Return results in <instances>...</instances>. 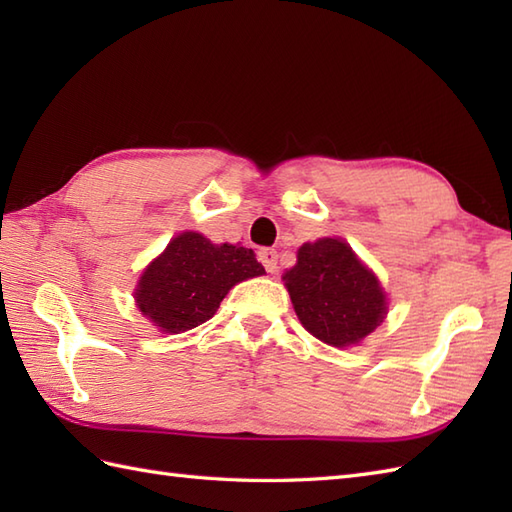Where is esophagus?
Returning <instances> with one entry per match:
<instances>
[{
  "label": "esophagus",
  "mask_w": 512,
  "mask_h": 512,
  "mask_svg": "<svg viewBox=\"0 0 512 512\" xmlns=\"http://www.w3.org/2000/svg\"><path fill=\"white\" fill-rule=\"evenodd\" d=\"M257 257H259V262L264 264V268L268 270L270 275L277 273V250L275 248H262L257 253Z\"/></svg>",
  "instance_id": "esophagus-1"
}]
</instances>
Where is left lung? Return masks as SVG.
Here are the masks:
<instances>
[{
    "label": "left lung",
    "mask_w": 512,
    "mask_h": 512,
    "mask_svg": "<svg viewBox=\"0 0 512 512\" xmlns=\"http://www.w3.org/2000/svg\"><path fill=\"white\" fill-rule=\"evenodd\" d=\"M284 281L303 328L334 347L361 343L387 314L378 277L343 239L303 244Z\"/></svg>",
    "instance_id": "left-lung-1"
}]
</instances>
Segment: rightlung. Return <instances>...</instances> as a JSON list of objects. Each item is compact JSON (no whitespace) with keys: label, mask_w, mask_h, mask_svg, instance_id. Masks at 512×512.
I'll list each match as a JSON object with an SVG mask.
<instances>
[{"label":"right lung","mask_w":512,"mask_h":512,"mask_svg":"<svg viewBox=\"0 0 512 512\" xmlns=\"http://www.w3.org/2000/svg\"><path fill=\"white\" fill-rule=\"evenodd\" d=\"M264 273L250 248L184 231L143 270L134 299L160 332L180 334L209 321L239 281Z\"/></svg>","instance_id":"obj_1"}]
</instances>
